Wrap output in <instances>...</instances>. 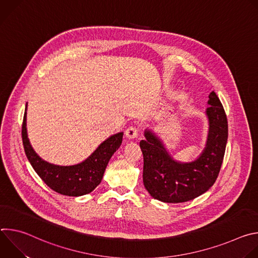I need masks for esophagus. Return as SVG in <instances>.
<instances>
[{
	"label": "esophagus",
	"instance_id": "obj_1",
	"mask_svg": "<svg viewBox=\"0 0 258 258\" xmlns=\"http://www.w3.org/2000/svg\"><path fill=\"white\" fill-rule=\"evenodd\" d=\"M138 134H139V130L136 125H131L125 131V135L130 139H135L138 136Z\"/></svg>",
	"mask_w": 258,
	"mask_h": 258
}]
</instances>
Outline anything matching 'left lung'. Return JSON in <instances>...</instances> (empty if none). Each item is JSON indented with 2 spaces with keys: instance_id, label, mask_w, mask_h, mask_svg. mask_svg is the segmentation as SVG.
<instances>
[{
  "instance_id": "1",
  "label": "left lung",
  "mask_w": 258,
  "mask_h": 258,
  "mask_svg": "<svg viewBox=\"0 0 258 258\" xmlns=\"http://www.w3.org/2000/svg\"><path fill=\"white\" fill-rule=\"evenodd\" d=\"M206 114L209 119L207 144L200 157L189 163L174 161L151 132L140 142L144 157L143 182L149 194L162 202L180 203L195 199L215 182L222 167L228 141V119L222 102L211 92Z\"/></svg>"
}]
</instances>
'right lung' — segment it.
<instances>
[{
  "label": "right lung",
  "mask_w": 258,
  "mask_h": 258,
  "mask_svg": "<svg viewBox=\"0 0 258 258\" xmlns=\"http://www.w3.org/2000/svg\"><path fill=\"white\" fill-rule=\"evenodd\" d=\"M21 135L26 157L46 185L59 194L75 197L89 194L99 185L110 158L119 148L123 137V133L110 137L82 163L60 166L43 160L31 148L26 132V108Z\"/></svg>",
  "instance_id": "add662e5"
}]
</instances>
